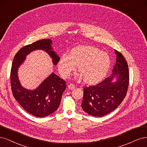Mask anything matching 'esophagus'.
<instances>
[{
    "label": "esophagus",
    "instance_id": "esophagus-1",
    "mask_svg": "<svg viewBox=\"0 0 147 147\" xmlns=\"http://www.w3.org/2000/svg\"><path fill=\"white\" fill-rule=\"evenodd\" d=\"M74 88H75L74 84H70L68 85V88H69V89L73 90V89H74Z\"/></svg>",
    "mask_w": 147,
    "mask_h": 147
}]
</instances>
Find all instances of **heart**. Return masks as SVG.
I'll use <instances>...</instances> for the list:
<instances>
[{
	"label": "heart",
	"mask_w": 147,
	"mask_h": 147,
	"mask_svg": "<svg viewBox=\"0 0 147 147\" xmlns=\"http://www.w3.org/2000/svg\"><path fill=\"white\" fill-rule=\"evenodd\" d=\"M111 59L106 52L93 46L82 45L70 51L68 55L60 57L58 69L60 75L67 78L78 66L79 80L88 85L96 84L105 79L110 68Z\"/></svg>",
	"instance_id": "obj_1"
}]
</instances>
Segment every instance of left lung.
Listing matches in <instances>:
<instances>
[{
	"instance_id": "obj_1",
	"label": "left lung",
	"mask_w": 147,
	"mask_h": 147,
	"mask_svg": "<svg viewBox=\"0 0 147 147\" xmlns=\"http://www.w3.org/2000/svg\"><path fill=\"white\" fill-rule=\"evenodd\" d=\"M116 63L112 74L96 86L84 88L83 110L94 117L108 114L119 106L126 95L129 86V73L126 61L120 52L115 50ZM114 77L117 79L113 83Z\"/></svg>"
}]
</instances>
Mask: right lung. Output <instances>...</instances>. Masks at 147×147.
<instances>
[{"label":"right lung","instance_id":"obj_1","mask_svg":"<svg viewBox=\"0 0 147 147\" xmlns=\"http://www.w3.org/2000/svg\"><path fill=\"white\" fill-rule=\"evenodd\" d=\"M51 43V40L43 39L24 46L16 54L11 66L10 82L13 96L27 112L37 117H46L57 109L67 87L66 82L53 73L38 87L30 90L21 86L18 77V69L26 56L36 49L45 50L53 58V63L57 65L60 57L53 51Z\"/></svg>","mask_w":147,"mask_h":147}]
</instances>
